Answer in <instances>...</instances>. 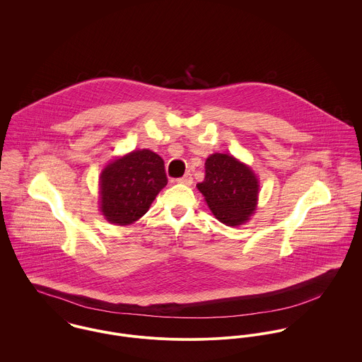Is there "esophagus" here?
I'll return each mask as SVG.
<instances>
[{"instance_id": "obj_1", "label": "esophagus", "mask_w": 362, "mask_h": 362, "mask_svg": "<svg viewBox=\"0 0 362 362\" xmlns=\"http://www.w3.org/2000/svg\"><path fill=\"white\" fill-rule=\"evenodd\" d=\"M177 182H180V184H185V185H191V184H192V175H191L189 173H187L184 177L178 178V180H177Z\"/></svg>"}]
</instances>
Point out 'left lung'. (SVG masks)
<instances>
[{
	"label": "left lung",
	"mask_w": 362,
	"mask_h": 362,
	"mask_svg": "<svg viewBox=\"0 0 362 362\" xmlns=\"http://www.w3.org/2000/svg\"><path fill=\"white\" fill-rule=\"evenodd\" d=\"M205 180L197 187L214 217L237 227L250 220L258 204L259 181L251 167L234 156L213 153L205 163Z\"/></svg>",
	"instance_id": "left-lung-1"
}]
</instances>
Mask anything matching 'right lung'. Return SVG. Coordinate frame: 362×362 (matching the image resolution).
Returning a JSON list of instances; mask_svg holds the SVG:
<instances>
[{
  "mask_svg": "<svg viewBox=\"0 0 362 362\" xmlns=\"http://www.w3.org/2000/svg\"><path fill=\"white\" fill-rule=\"evenodd\" d=\"M100 210L107 221L128 226L141 218L167 185L164 161L149 149L108 163L100 174Z\"/></svg>",
  "mask_w": 362,
  "mask_h": 362,
  "instance_id": "obj_1",
  "label": "right lung"
}]
</instances>
